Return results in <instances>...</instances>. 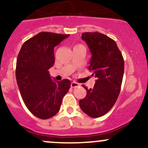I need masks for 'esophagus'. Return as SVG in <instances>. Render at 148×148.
<instances>
[{
	"label": "esophagus",
	"mask_w": 148,
	"mask_h": 148,
	"mask_svg": "<svg viewBox=\"0 0 148 148\" xmlns=\"http://www.w3.org/2000/svg\"><path fill=\"white\" fill-rule=\"evenodd\" d=\"M78 86H79V84H78V83L75 82H72L71 83V88H74L78 87Z\"/></svg>",
	"instance_id": "1"
}]
</instances>
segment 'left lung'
I'll use <instances>...</instances> for the list:
<instances>
[{"mask_svg":"<svg viewBox=\"0 0 148 148\" xmlns=\"http://www.w3.org/2000/svg\"><path fill=\"white\" fill-rule=\"evenodd\" d=\"M88 46L91 59L88 70L96 78L93 88L86 90V97L79 100L84 113L98 118L108 112L117 100L124 71V61L116 42L99 32L82 35Z\"/></svg>","mask_w":148,"mask_h":148,"instance_id":"left-lung-1","label":"left lung"}]
</instances>
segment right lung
<instances>
[{"label":"right lung","mask_w":148,"mask_h":148,"mask_svg":"<svg viewBox=\"0 0 148 148\" xmlns=\"http://www.w3.org/2000/svg\"><path fill=\"white\" fill-rule=\"evenodd\" d=\"M69 36L40 32L24 42L17 56L15 74L20 94L28 110L40 119L55 116L70 88L69 79L53 81L48 71L55 63L54 48Z\"/></svg>","instance_id":"add662e5"}]
</instances>
